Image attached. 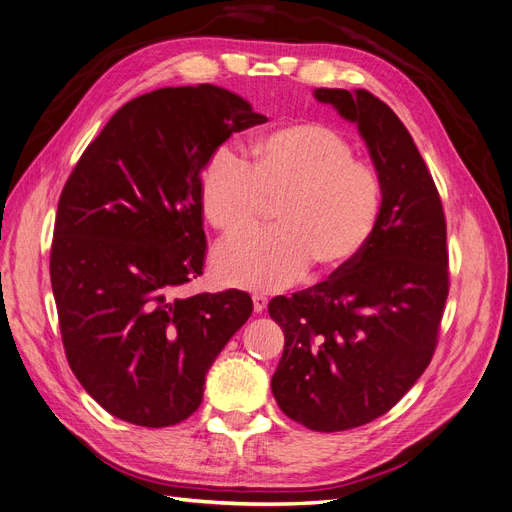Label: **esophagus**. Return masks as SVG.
I'll list each match as a JSON object with an SVG mask.
<instances>
[{
    "instance_id": "esophagus-1",
    "label": "esophagus",
    "mask_w": 512,
    "mask_h": 512,
    "mask_svg": "<svg viewBox=\"0 0 512 512\" xmlns=\"http://www.w3.org/2000/svg\"><path fill=\"white\" fill-rule=\"evenodd\" d=\"M266 308H268V297L253 295V310H255V314H261Z\"/></svg>"
}]
</instances>
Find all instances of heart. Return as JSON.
I'll return each mask as SVG.
<instances>
[{"label": "heart", "instance_id": "b5f03b06", "mask_svg": "<svg viewBox=\"0 0 512 512\" xmlns=\"http://www.w3.org/2000/svg\"><path fill=\"white\" fill-rule=\"evenodd\" d=\"M266 200H276L280 227L225 240L213 257L221 285L272 293L295 285L312 266L318 276L344 270L375 230L382 185L342 132L295 122L257 137L249 164L221 147L202 168V211L219 232L249 230Z\"/></svg>", "mask_w": 512, "mask_h": 512}]
</instances>
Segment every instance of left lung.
<instances>
[{
    "instance_id": "8db88e82",
    "label": "left lung",
    "mask_w": 512,
    "mask_h": 512,
    "mask_svg": "<svg viewBox=\"0 0 512 512\" xmlns=\"http://www.w3.org/2000/svg\"><path fill=\"white\" fill-rule=\"evenodd\" d=\"M314 97L361 132L382 206L350 266L270 301L285 333L272 392L291 420L339 432L390 411L426 371L449 293L447 230L437 185L399 116L367 90L316 88Z\"/></svg>"
}]
</instances>
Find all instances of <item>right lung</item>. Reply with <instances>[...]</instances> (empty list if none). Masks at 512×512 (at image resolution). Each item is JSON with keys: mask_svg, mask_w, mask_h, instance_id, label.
<instances>
[{"mask_svg": "<svg viewBox=\"0 0 512 512\" xmlns=\"http://www.w3.org/2000/svg\"><path fill=\"white\" fill-rule=\"evenodd\" d=\"M266 120L213 84L147 92L113 113L63 187L50 280L65 354L84 390L124 422L187 420L253 312L244 291H175L204 266L206 160Z\"/></svg>", "mask_w": 512, "mask_h": 512, "instance_id": "right-lung-1", "label": "right lung"}]
</instances>
